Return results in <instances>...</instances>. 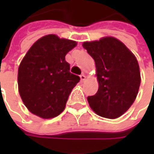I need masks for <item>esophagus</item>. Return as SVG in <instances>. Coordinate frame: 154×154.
Returning a JSON list of instances; mask_svg holds the SVG:
<instances>
[{
	"label": "esophagus",
	"instance_id": "34e87169",
	"mask_svg": "<svg viewBox=\"0 0 154 154\" xmlns=\"http://www.w3.org/2000/svg\"><path fill=\"white\" fill-rule=\"evenodd\" d=\"M80 80H81V81H84V80H86V74H81L80 75Z\"/></svg>",
	"mask_w": 154,
	"mask_h": 154
}]
</instances>
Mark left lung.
<instances>
[{"label": "left lung", "mask_w": 154, "mask_h": 154, "mask_svg": "<svg viewBox=\"0 0 154 154\" xmlns=\"http://www.w3.org/2000/svg\"><path fill=\"white\" fill-rule=\"evenodd\" d=\"M82 45L94 59L98 81L97 93L87 97L90 107L105 118L121 116L135 100L140 85L135 56L121 41L112 37L84 42Z\"/></svg>", "instance_id": "8db88e82"}]
</instances>
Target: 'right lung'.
<instances>
[{
  "label": "right lung",
  "instance_id": "obj_1",
  "mask_svg": "<svg viewBox=\"0 0 154 154\" xmlns=\"http://www.w3.org/2000/svg\"><path fill=\"white\" fill-rule=\"evenodd\" d=\"M76 42L47 35L30 48L18 71L19 92L32 114L45 119L55 117L65 109L68 96L80 81L70 73L65 56Z\"/></svg>",
  "mask_w": 154,
  "mask_h": 154
}]
</instances>
